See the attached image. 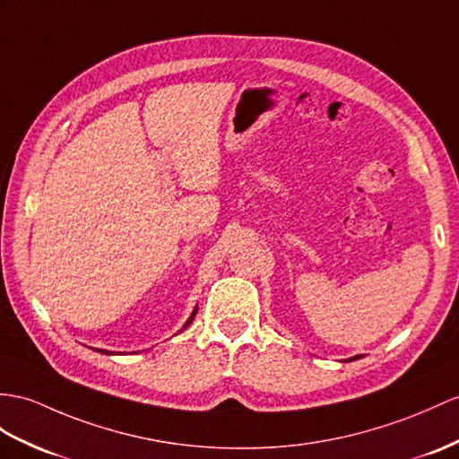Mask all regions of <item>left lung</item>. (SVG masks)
I'll list each match as a JSON object with an SVG mask.
<instances>
[{
    "instance_id": "1",
    "label": "left lung",
    "mask_w": 459,
    "mask_h": 459,
    "mask_svg": "<svg viewBox=\"0 0 459 459\" xmlns=\"http://www.w3.org/2000/svg\"><path fill=\"white\" fill-rule=\"evenodd\" d=\"M359 359H362V354H356V356H352V359H349V362H352V360H359Z\"/></svg>"
}]
</instances>
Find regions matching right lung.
<instances>
[{"label":"right lung","mask_w":459,"mask_h":459,"mask_svg":"<svg viewBox=\"0 0 459 459\" xmlns=\"http://www.w3.org/2000/svg\"><path fill=\"white\" fill-rule=\"evenodd\" d=\"M196 309H198V307H195V311H193V314H191V317L186 319V323H185V325H183V329H185V327H188V325H191L193 319H195V316H196ZM183 329H181V331H183ZM181 331H178V333H181ZM95 351H97V352H100V354H113V352H110V351H103V349H95ZM118 354H120V352H118Z\"/></svg>","instance_id":"right-lung-1"}]
</instances>
